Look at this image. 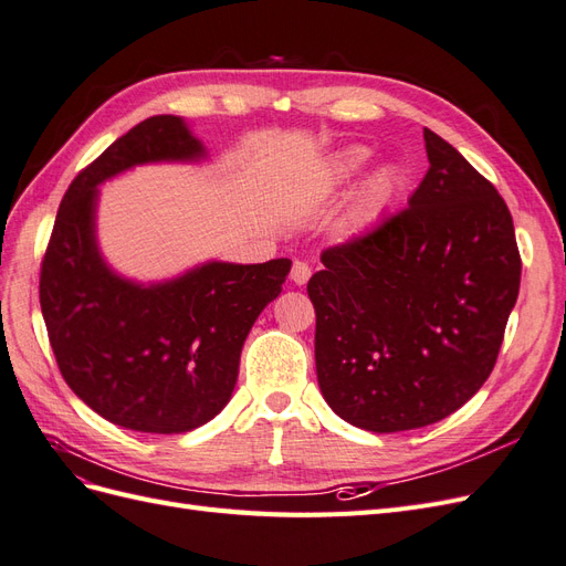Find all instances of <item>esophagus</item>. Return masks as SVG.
Instances as JSON below:
<instances>
[{"instance_id": "1", "label": "esophagus", "mask_w": 566, "mask_h": 566, "mask_svg": "<svg viewBox=\"0 0 566 566\" xmlns=\"http://www.w3.org/2000/svg\"><path fill=\"white\" fill-rule=\"evenodd\" d=\"M310 276H312L310 264L302 262V260H295L293 269H290V281H293L295 285H304L306 281H310Z\"/></svg>"}]
</instances>
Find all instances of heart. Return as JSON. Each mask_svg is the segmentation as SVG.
Listing matches in <instances>:
<instances>
[{
    "label": "heart",
    "mask_w": 566,
    "mask_h": 566,
    "mask_svg": "<svg viewBox=\"0 0 566 566\" xmlns=\"http://www.w3.org/2000/svg\"><path fill=\"white\" fill-rule=\"evenodd\" d=\"M368 158H370V150L366 146H349L345 150H339L333 158V177L337 181H347V179L356 177L364 169V165L368 163ZM399 186H401V177L397 169L380 167L378 172L368 177V181L361 188V193H358L356 212H354L356 219L368 221L375 214H380V210H385L391 202V198L397 196Z\"/></svg>",
    "instance_id": "b5f03b06"
}]
</instances>
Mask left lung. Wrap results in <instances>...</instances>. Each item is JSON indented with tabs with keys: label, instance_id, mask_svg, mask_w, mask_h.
Wrapping results in <instances>:
<instances>
[{
	"label": "left lung",
	"instance_id": "left-lung-1",
	"mask_svg": "<svg viewBox=\"0 0 566 566\" xmlns=\"http://www.w3.org/2000/svg\"><path fill=\"white\" fill-rule=\"evenodd\" d=\"M422 134L430 169L408 208L323 250L306 283L323 399L380 434L468 403L495 366L520 295L505 200L449 142Z\"/></svg>",
	"mask_w": 566,
	"mask_h": 566
}]
</instances>
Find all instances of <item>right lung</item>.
Here are the masks:
<instances>
[{
  "label": "right lung",
  "mask_w": 566,
  "mask_h": 566,
  "mask_svg": "<svg viewBox=\"0 0 566 566\" xmlns=\"http://www.w3.org/2000/svg\"><path fill=\"white\" fill-rule=\"evenodd\" d=\"M202 156L181 117L132 127L67 186L42 260L40 304L63 380L127 430L179 434L212 420L231 399L252 323L293 264L210 262L148 287L106 266L94 235L96 186L134 165Z\"/></svg>",
  "instance_id": "right-lung-1"
}]
</instances>
